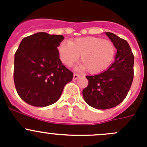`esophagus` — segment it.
Returning <instances> with one entry per match:
<instances>
[{
    "label": "esophagus",
    "instance_id": "1",
    "mask_svg": "<svg viewBox=\"0 0 147 147\" xmlns=\"http://www.w3.org/2000/svg\"><path fill=\"white\" fill-rule=\"evenodd\" d=\"M79 77H80V75L78 74H74V80H76Z\"/></svg>",
    "mask_w": 147,
    "mask_h": 147
}]
</instances>
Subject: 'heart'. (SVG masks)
Segmentation results:
<instances>
[{
	"instance_id": "obj_1",
	"label": "heart",
	"mask_w": 147,
	"mask_h": 147,
	"mask_svg": "<svg viewBox=\"0 0 147 147\" xmlns=\"http://www.w3.org/2000/svg\"><path fill=\"white\" fill-rule=\"evenodd\" d=\"M116 48L114 43L97 37H79L71 42L62 41L58 46L60 60L71 66L81 55L82 69L90 74H98L107 69L114 60Z\"/></svg>"
}]
</instances>
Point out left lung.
<instances>
[{"label":"left lung","mask_w":147,"mask_h":147,"mask_svg":"<svg viewBox=\"0 0 147 147\" xmlns=\"http://www.w3.org/2000/svg\"><path fill=\"white\" fill-rule=\"evenodd\" d=\"M106 35L117 49L115 62L100 74L86 76L88 86L83 89L85 102L94 108L107 110L122 102L134 79V56L128 42L111 32Z\"/></svg>","instance_id":"8db88e82"}]
</instances>
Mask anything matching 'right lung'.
I'll return each mask as SVG.
<instances>
[{
  "label": "right lung",
  "mask_w": 147,
  "mask_h": 147,
  "mask_svg": "<svg viewBox=\"0 0 147 147\" xmlns=\"http://www.w3.org/2000/svg\"><path fill=\"white\" fill-rule=\"evenodd\" d=\"M62 35L38 32L24 37L15 53L13 80L19 97L27 104L45 107L59 100L74 74L59 58Z\"/></svg>",
  "instance_id": "obj_1"
}]
</instances>
